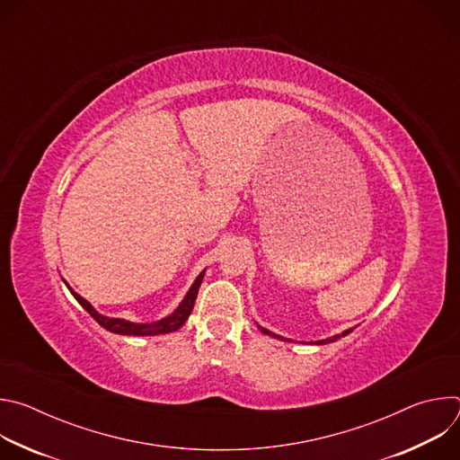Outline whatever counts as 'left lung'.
Wrapping results in <instances>:
<instances>
[{
  "label": "left lung",
  "instance_id": "8db88e82",
  "mask_svg": "<svg viewBox=\"0 0 460 460\" xmlns=\"http://www.w3.org/2000/svg\"><path fill=\"white\" fill-rule=\"evenodd\" d=\"M258 330L261 332V333H266V335H270V337H273V339H279V341H284V342H288V339H284V337H280V335H275V333H271L270 330H266V327H261V325H258ZM353 330H346L342 335H335V337H332V339H325V341H318L316 344H327V342H335V341H339L341 337H346V335H349Z\"/></svg>",
  "mask_w": 460,
  "mask_h": 460
}]
</instances>
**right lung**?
<instances>
[{
    "instance_id": "add662e5",
    "label": "right lung",
    "mask_w": 460,
    "mask_h": 460,
    "mask_svg": "<svg viewBox=\"0 0 460 460\" xmlns=\"http://www.w3.org/2000/svg\"><path fill=\"white\" fill-rule=\"evenodd\" d=\"M204 273L202 271L199 277H196V280L192 282L190 289L187 291V295L183 296V300L180 302V305L165 318L158 320V322H151V323H137V322H128V320H123V318H111V316H105L102 313H98L84 296H80L78 293H75L69 284L65 282V286L69 288V291L73 293V296L78 300V304L102 325L105 327L107 332L111 333H116V335H133V337H155V335H165V333H172V332H178L180 327L185 323V320L189 318L192 307H194V300H196V295H199V289H200V284L204 280Z\"/></svg>"
}]
</instances>
